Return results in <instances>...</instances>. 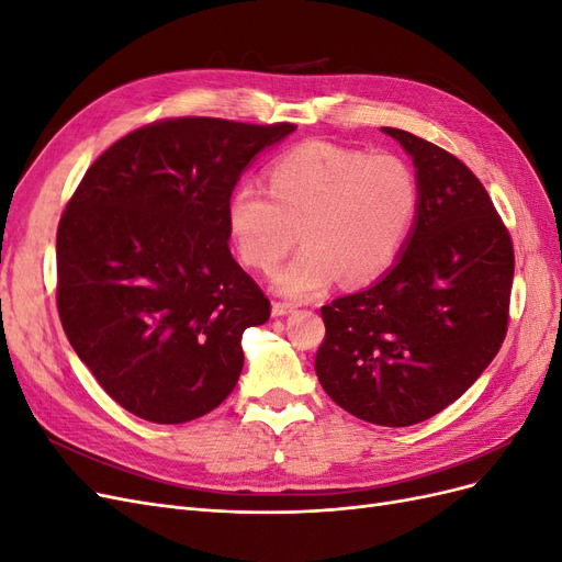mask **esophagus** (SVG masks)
Returning <instances> with one entry per match:
<instances>
[{
  "label": "esophagus",
  "mask_w": 562,
  "mask_h": 562,
  "mask_svg": "<svg viewBox=\"0 0 562 562\" xmlns=\"http://www.w3.org/2000/svg\"><path fill=\"white\" fill-rule=\"evenodd\" d=\"M295 312V307L291 302H271V316H288V314H293Z\"/></svg>",
  "instance_id": "obj_1"
}]
</instances>
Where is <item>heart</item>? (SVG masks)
Here are the masks:
<instances>
[{
    "mask_svg": "<svg viewBox=\"0 0 562 562\" xmlns=\"http://www.w3.org/2000/svg\"><path fill=\"white\" fill-rule=\"evenodd\" d=\"M419 209L411 164L330 143H302L267 168V190L244 182L227 220L239 258L271 271L300 241L271 285L288 297H314L342 279L366 285L394 267Z\"/></svg>",
    "mask_w": 562,
    "mask_h": 562,
    "instance_id": "heart-1",
    "label": "heart"
}]
</instances>
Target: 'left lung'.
<instances>
[{"instance_id":"8db88e82","label":"left lung","mask_w":562,"mask_h":562,"mask_svg":"<svg viewBox=\"0 0 562 562\" xmlns=\"http://www.w3.org/2000/svg\"><path fill=\"white\" fill-rule=\"evenodd\" d=\"M413 159L419 209L384 277L321 310L316 378L353 417L411 427L483 375L508 323L514 246L481 180L434 143L382 128Z\"/></svg>"}]
</instances>
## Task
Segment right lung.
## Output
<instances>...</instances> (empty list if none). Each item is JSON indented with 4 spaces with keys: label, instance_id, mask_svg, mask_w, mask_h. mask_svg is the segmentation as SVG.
Here are the masks:
<instances>
[{
    "label": "right lung",
    "instance_id": "1",
    "mask_svg": "<svg viewBox=\"0 0 562 562\" xmlns=\"http://www.w3.org/2000/svg\"><path fill=\"white\" fill-rule=\"evenodd\" d=\"M295 131L182 116L100 155L58 225V314L98 384L155 424L223 403L241 335L269 300L229 252L227 206L248 164Z\"/></svg>",
    "mask_w": 562,
    "mask_h": 562
}]
</instances>
